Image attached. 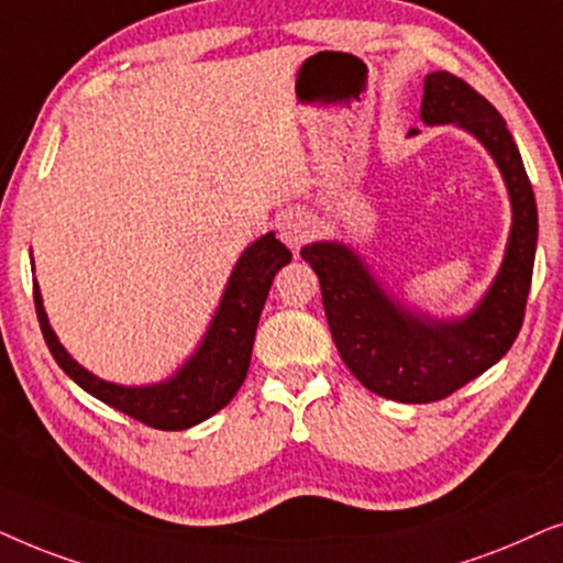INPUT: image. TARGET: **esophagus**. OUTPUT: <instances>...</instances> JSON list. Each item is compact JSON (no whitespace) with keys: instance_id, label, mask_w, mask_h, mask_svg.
<instances>
[{"instance_id":"34e87169","label":"esophagus","mask_w":563,"mask_h":563,"mask_svg":"<svg viewBox=\"0 0 563 563\" xmlns=\"http://www.w3.org/2000/svg\"><path fill=\"white\" fill-rule=\"evenodd\" d=\"M313 231H317V223H313L311 216L301 211V208L283 213V219L277 221V234H280L283 244L290 246L294 252L301 250L306 242H311Z\"/></svg>"}]
</instances>
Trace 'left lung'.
<instances>
[{
  "mask_svg": "<svg viewBox=\"0 0 563 563\" xmlns=\"http://www.w3.org/2000/svg\"><path fill=\"white\" fill-rule=\"evenodd\" d=\"M419 118L424 125L453 123L471 133L505 179L512 208L505 257L474 309L461 317L411 309L340 239L301 250L319 275L329 332L344 365L368 391L401 404L445 399L507 355L526 317L538 242L533 187L494 104L453 74L432 71L424 77ZM417 133L411 129L409 136Z\"/></svg>",
  "mask_w": 563,
  "mask_h": 563,
  "instance_id": "left-lung-1",
  "label": "left lung"
}]
</instances>
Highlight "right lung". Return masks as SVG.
<instances>
[{"instance_id":"1","label":"right lung","mask_w":563,"mask_h":563,"mask_svg":"<svg viewBox=\"0 0 563 563\" xmlns=\"http://www.w3.org/2000/svg\"><path fill=\"white\" fill-rule=\"evenodd\" d=\"M288 262L290 252L286 244L277 242L275 231L254 239L239 254L221 301L211 317V324L206 327L198 347L169 378L159 380V384H112V380L95 376L85 365H79L58 342L54 327H51L37 280H33L35 311L51 355L74 384L108 407L123 411V415L154 427V430H187V427L206 422L208 417L221 411L242 388L246 371H250L262 306L267 301L275 273Z\"/></svg>"}]
</instances>
